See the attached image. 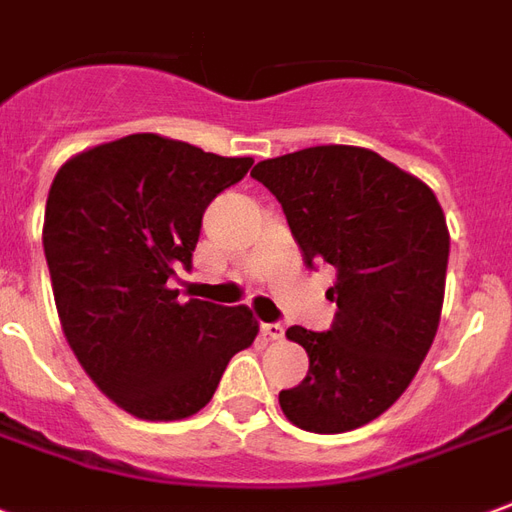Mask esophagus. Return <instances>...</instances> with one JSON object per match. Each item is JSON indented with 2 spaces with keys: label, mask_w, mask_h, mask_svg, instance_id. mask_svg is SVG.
<instances>
[{
  "label": "esophagus",
  "mask_w": 512,
  "mask_h": 512,
  "mask_svg": "<svg viewBox=\"0 0 512 512\" xmlns=\"http://www.w3.org/2000/svg\"><path fill=\"white\" fill-rule=\"evenodd\" d=\"M262 333L267 336V339H273V342H281V339H284L286 328L281 325V322H267V325H262Z\"/></svg>",
  "instance_id": "esophagus-1"
}]
</instances>
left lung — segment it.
I'll return each instance as SVG.
<instances>
[{
    "label": "left lung",
    "instance_id": "8db88e82",
    "mask_svg": "<svg viewBox=\"0 0 512 512\" xmlns=\"http://www.w3.org/2000/svg\"><path fill=\"white\" fill-rule=\"evenodd\" d=\"M250 176L278 198L306 264L336 281L328 333L292 325L306 380L278 394L308 433H347L389 411L436 339L447 286L449 228L436 192L361 146H314L264 159Z\"/></svg>",
    "mask_w": 512,
    "mask_h": 512
}]
</instances>
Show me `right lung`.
<instances>
[{"mask_svg": "<svg viewBox=\"0 0 512 512\" xmlns=\"http://www.w3.org/2000/svg\"><path fill=\"white\" fill-rule=\"evenodd\" d=\"M250 165L143 132L79 151L49 187L43 253L65 339L137 419L201 411L259 333L248 306L179 303L170 289L179 267L190 270L204 209Z\"/></svg>", "mask_w": 512, "mask_h": 512, "instance_id": "right-lung-1", "label": "right lung"}]
</instances>
